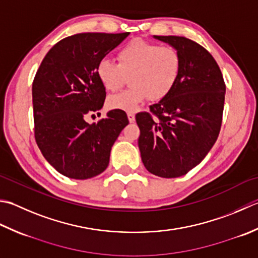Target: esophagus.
Returning a JSON list of instances; mask_svg holds the SVG:
<instances>
[{"instance_id":"esophagus-1","label":"esophagus","mask_w":258,"mask_h":258,"mask_svg":"<svg viewBox=\"0 0 258 258\" xmlns=\"http://www.w3.org/2000/svg\"><path fill=\"white\" fill-rule=\"evenodd\" d=\"M127 117H128V120L131 123H133L134 120H135V115H134V113H132V112H128L127 113Z\"/></svg>"}]
</instances>
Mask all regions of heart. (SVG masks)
Segmentation results:
<instances>
[{
    "label": "heart",
    "instance_id": "1",
    "mask_svg": "<svg viewBox=\"0 0 258 258\" xmlns=\"http://www.w3.org/2000/svg\"><path fill=\"white\" fill-rule=\"evenodd\" d=\"M116 63L107 58L96 67V75L108 92H115L130 76L131 87L109 96L110 109L135 112L149 98L158 102L169 96L180 78L182 59L173 45L132 40L117 52Z\"/></svg>",
    "mask_w": 258,
    "mask_h": 258
}]
</instances>
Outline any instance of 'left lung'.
<instances>
[{
  "label": "left lung",
  "instance_id": "left-lung-1",
  "mask_svg": "<svg viewBox=\"0 0 258 258\" xmlns=\"http://www.w3.org/2000/svg\"><path fill=\"white\" fill-rule=\"evenodd\" d=\"M173 45L182 59L180 78L169 96L135 116L139 148L146 170L178 178L198 165L218 138L226 85L213 55L192 40L154 35Z\"/></svg>",
  "mask_w": 258,
  "mask_h": 258
}]
</instances>
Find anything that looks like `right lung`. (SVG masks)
<instances>
[{
	"mask_svg": "<svg viewBox=\"0 0 258 258\" xmlns=\"http://www.w3.org/2000/svg\"><path fill=\"white\" fill-rule=\"evenodd\" d=\"M130 33L86 32L60 40L45 54L32 84L34 138L48 162L64 176L85 180L109 163L112 146L128 124L124 110H109L88 124L85 116L102 109L106 92L96 67Z\"/></svg>",
	"mask_w": 258,
	"mask_h": 258,
	"instance_id": "obj_1",
	"label": "right lung"
}]
</instances>
